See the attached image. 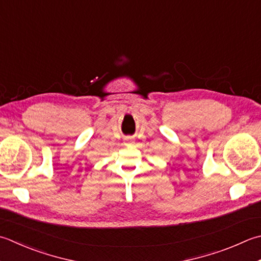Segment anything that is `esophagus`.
<instances>
[{
  "label": "esophagus",
  "instance_id": "34e87169",
  "mask_svg": "<svg viewBox=\"0 0 261 261\" xmlns=\"http://www.w3.org/2000/svg\"><path fill=\"white\" fill-rule=\"evenodd\" d=\"M131 142H132L131 138H125V144H131Z\"/></svg>",
  "mask_w": 261,
  "mask_h": 261
}]
</instances>
